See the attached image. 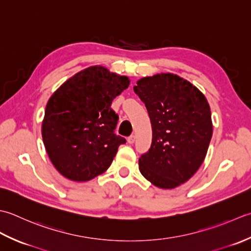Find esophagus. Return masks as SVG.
<instances>
[{
	"instance_id": "1",
	"label": "esophagus",
	"mask_w": 251,
	"mask_h": 251,
	"mask_svg": "<svg viewBox=\"0 0 251 251\" xmlns=\"http://www.w3.org/2000/svg\"><path fill=\"white\" fill-rule=\"evenodd\" d=\"M134 142H135V135H130L127 137V143H129V144H133Z\"/></svg>"
}]
</instances>
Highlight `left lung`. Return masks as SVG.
I'll use <instances>...</instances> for the list:
<instances>
[{
	"mask_svg": "<svg viewBox=\"0 0 251 251\" xmlns=\"http://www.w3.org/2000/svg\"><path fill=\"white\" fill-rule=\"evenodd\" d=\"M134 90L150 116L152 139L139 159L146 180L175 188L195 175L212 136L211 111L206 97L187 80L159 74L137 81Z\"/></svg>",
	"mask_w": 251,
	"mask_h": 251,
	"instance_id": "obj_1",
	"label": "left lung"
}]
</instances>
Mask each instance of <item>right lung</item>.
<instances>
[{
  "label": "right lung",
  "instance_id": "obj_1",
  "mask_svg": "<svg viewBox=\"0 0 251 251\" xmlns=\"http://www.w3.org/2000/svg\"><path fill=\"white\" fill-rule=\"evenodd\" d=\"M130 84L126 75L92 66L71 76L50 96L42 122V139L57 171L84 182L104 173L126 139L115 129L119 117L112 100Z\"/></svg>",
  "mask_w": 251,
  "mask_h": 251
}]
</instances>
